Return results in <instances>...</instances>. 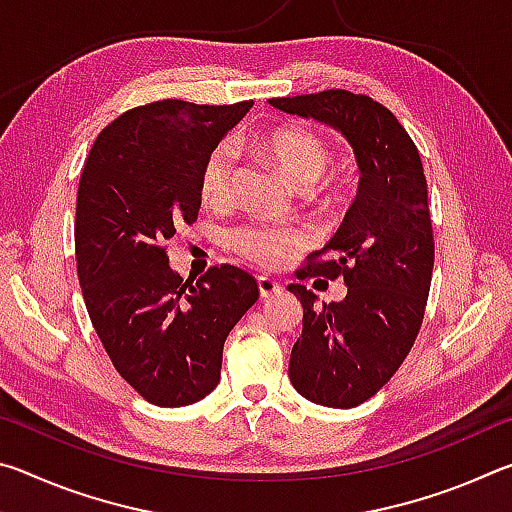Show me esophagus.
<instances>
[{
  "label": "esophagus",
  "mask_w": 512,
  "mask_h": 512,
  "mask_svg": "<svg viewBox=\"0 0 512 512\" xmlns=\"http://www.w3.org/2000/svg\"><path fill=\"white\" fill-rule=\"evenodd\" d=\"M257 289L262 298H273L277 293H282V284L268 275H257Z\"/></svg>",
  "instance_id": "obj_1"
}]
</instances>
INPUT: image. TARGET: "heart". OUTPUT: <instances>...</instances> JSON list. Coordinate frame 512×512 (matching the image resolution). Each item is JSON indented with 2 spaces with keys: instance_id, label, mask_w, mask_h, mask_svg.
Masks as SVG:
<instances>
[{
  "instance_id": "heart-1",
  "label": "heart",
  "mask_w": 512,
  "mask_h": 512,
  "mask_svg": "<svg viewBox=\"0 0 512 512\" xmlns=\"http://www.w3.org/2000/svg\"><path fill=\"white\" fill-rule=\"evenodd\" d=\"M250 144L271 158L284 178L293 187L307 189L318 183L332 169V151L327 142L314 131L302 126L271 128L262 135H255ZM235 178V149L228 142H221L210 149L198 171V194L207 205H223L232 194ZM300 244V235L291 228H271V225H246L232 235V246L253 262L273 266L287 255L291 246Z\"/></svg>"
}]
</instances>
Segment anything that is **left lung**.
<instances>
[{
  "mask_svg": "<svg viewBox=\"0 0 512 512\" xmlns=\"http://www.w3.org/2000/svg\"><path fill=\"white\" fill-rule=\"evenodd\" d=\"M268 103L339 131L361 171L341 228L298 273L343 277L345 298L318 307L305 284L287 287L302 305L289 361L293 388L309 402L352 409L395 375L420 332L433 271L427 178L409 133L366 94L325 90Z\"/></svg>",
  "mask_w": 512,
  "mask_h": 512,
  "instance_id": "left-lung-1",
  "label": "left lung"
}]
</instances>
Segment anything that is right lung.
I'll return each mask as SVG.
<instances>
[{
  "label": "right lung",
  "mask_w": 512,
  "mask_h": 512,
  "mask_svg": "<svg viewBox=\"0 0 512 512\" xmlns=\"http://www.w3.org/2000/svg\"><path fill=\"white\" fill-rule=\"evenodd\" d=\"M253 101L164 99L119 115L94 140L76 196V271L112 366L164 409L210 395L223 343L255 305V277L237 266L183 280L167 241L201 207L198 171Z\"/></svg>",
  "instance_id": "add662e5"
}]
</instances>
